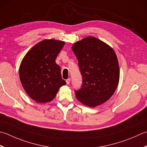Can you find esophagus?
Instances as JSON below:
<instances>
[{
    "label": "esophagus",
    "mask_w": 147,
    "mask_h": 147,
    "mask_svg": "<svg viewBox=\"0 0 147 147\" xmlns=\"http://www.w3.org/2000/svg\"><path fill=\"white\" fill-rule=\"evenodd\" d=\"M71 82V79L70 78H68L66 80V83H67V85H69Z\"/></svg>",
    "instance_id": "esophagus-1"
}]
</instances>
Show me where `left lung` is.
Wrapping results in <instances>:
<instances>
[{
    "label": "left lung",
    "mask_w": 147,
    "mask_h": 147,
    "mask_svg": "<svg viewBox=\"0 0 147 147\" xmlns=\"http://www.w3.org/2000/svg\"><path fill=\"white\" fill-rule=\"evenodd\" d=\"M82 76L81 88L75 90L80 102L90 107L105 102L119 82V65L114 50L94 37L76 42L72 47Z\"/></svg>",
    "instance_id": "1"
}]
</instances>
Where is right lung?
I'll list each match as a JSON object with an SVG mask.
<instances>
[{
  "label": "right lung",
  "instance_id": "obj_1",
  "mask_svg": "<svg viewBox=\"0 0 147 147\" xmlns=\"http://www.w3.org/2000/svg\"><path fill=\"white\" fill-rule=\"evenodd\" d=\"M64 42L45 39L36 44L26 54L19 69L20 81L26 92L39 103L53 99L66 82L62 78L55 59Z\"/></svg>",
  "mask_w": 147,
  "mask_h": 147
}]
</instances>
